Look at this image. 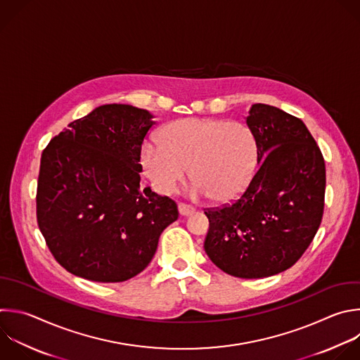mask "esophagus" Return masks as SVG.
I'll return each mask as SVG.
<instances>
[{"label": "esophagus", "instance_id": "34e87169", "mask_svg": "<svg viewBox=\"0 0 360 360\" xmlns=\"http://www.w3.org/2000/svg\"><path fill=\"white\" fill-rule=\"evenodd\" d=\"M178 210L182 216H188V214H192L195 212V207L191 206V205H186V203H179Z\"/></svg>", "mask_w": 360, "mask_h": 360}]
</instances>
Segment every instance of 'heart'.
Wrapping results in <instances>:
<instances>
[{
  "label": "heart",
  "instance_id": "heart-1",
  "mask_svg": "<svg viewBox=\"0 0 360 360\" xmlns=\"http://www.w3.org/2000/svg\"><path fill=\"white\" fill-rule=\"evenodd\" d=\"M257 162L253 131L221 118H181L167 124L158 143H147L141 165L154 188L171 195L186 179L189 167L195 196L230 202L248 188Z\"/></svg>",
  "mask_w": 360,
  "mask_h": 360
}]
</instances>
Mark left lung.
<instances>
[{
    "label": "left lung",
    "mask_w": 360,
    "mask_h": 360,
    "mask_svg": "<svg viewBox=\"0 0 360 360\" xmlns=\"http://www.w3.org/2000/svg\"><path fill=\"white\" fill-rule=\"evenodd\" d=\"M246 123L257 171L231 205L206 209L205 252L221 271L263 278L294 266L315 237L325 199V161L302 120L253 104Z\"/></svg>",
    "instance_id": "obj_1"
}]
</instances>
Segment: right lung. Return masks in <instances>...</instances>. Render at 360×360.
Listing matches in <instances>:
<instances>
[{
	"label": "right lung",
	"instance_id": "add662e5",
	"mask_svg": "<svg viewBox=\"0 0 360 360\" xmlns=\"http://www.w3.org/2000/svg\"><path fill=\"white\" fill-rule=\"evenodd\" d=\"M147 110L104 104L75 120L42 153L37 219L55 260L96 283H122L153 260L178 206L141 182Z\"/></svg>",
	"mask_w": 360,
	"mask_h": 360
}]
</instances>
